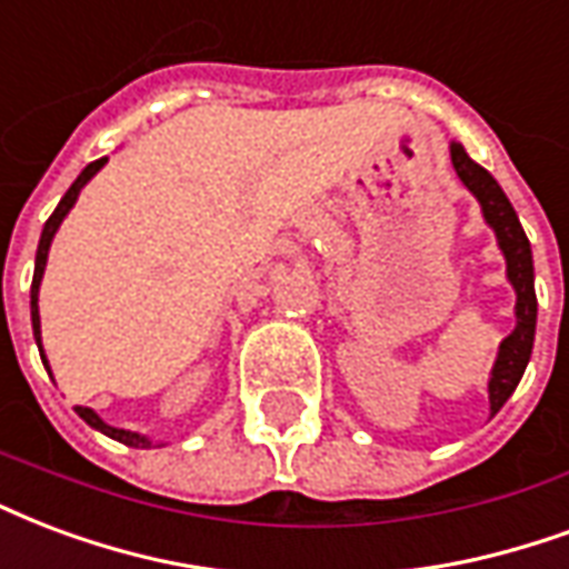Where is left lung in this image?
Segmentation results:
<instances>
[{
	"mask_svg": "<svg viewBox=\"0 0 569 569\" xmlns=\"http://www.w3.org/2000/svg\"><path fill=\"white\" fill-rule=\"evenodd\" d=\"M452 153V168L473 196H477L482 217L495 229L498 247L507 259V277L512 289H516V328L512 335L503 338L498 352V361L491 368V380H488V401H491V416L498 413L507 403V398L519 386L521 373L531 361L533 349V331H537V292H533V256L528 234L521 229L516 210L498 187V180L488 174L486 168L477 166L461 144H449Z\"/></svg>",
	"mask_w": 569,
	"mask_h": 569,
	"instance_id": "8db88e82",
	"label": "left lung"
}]
</instances>
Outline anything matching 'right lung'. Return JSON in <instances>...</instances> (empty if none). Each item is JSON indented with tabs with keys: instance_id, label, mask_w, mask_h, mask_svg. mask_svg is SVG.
<instances>
[{
	"instance_id": "1",
	"label": "right lung",
	"mask_w": 569,
	"mask_h": 569,
	"mask_svg": "<svg viewBox=\"0 0 569 569\" xmlns=\"http://www.w3.org/2000/svg\"><path fill=\"white\" fill-rule=\"evenodd\" d=\"M108 162V156L104 159H96V162H90V166L83 168L81 174H78V180L71 183L69 192L62 196V201L57 204V210L50 213V220L44 222V229H41V241H38V252H36V273H32V301H29V307H32V331H36V343H38V352H41V361L48 365V359H44V349H41V319H38V286H41V277H44V264H48V250H50V241H53V234H57V229H60V222L66 220V213H69L71 208H74V201H78V196H81V189L87 187L92 180V174L99 171V168ZM50 370V368H48ZM78 410V416H81L83 422L90 425V428H96V431H102V435H108L111 440H120V443L132 446V449H150L153 446V440L144 435H138V431H123V428H113V425L102 422L99 419V413L96 410H90V407H74Z\"/></svg>"
}]
</instances>
